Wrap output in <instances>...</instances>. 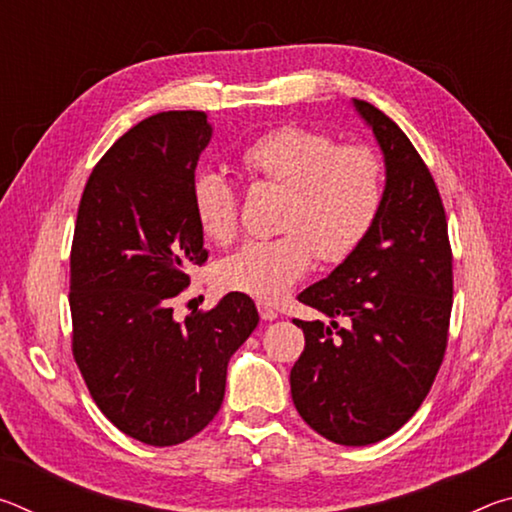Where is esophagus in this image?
Wrapping results in <instances>:
<instances>
[{"label":"esophagus","instance_id":"esophagus-1","mask_svg":"<svg viewBox=\"0 0 512 512\" xmlns=\"http://www.w3.org/2000/svg\"><path fill=\"white\" fill-rule=\"evenodd\" d=\"M257 309H259V316L262 320H275L277 318V311L268 305V302H257Z\"/></svg>","mask_w":512,"mask_h":512}]
</instances>
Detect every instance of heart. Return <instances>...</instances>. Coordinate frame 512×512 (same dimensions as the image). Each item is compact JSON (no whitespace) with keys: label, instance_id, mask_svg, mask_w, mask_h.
I'll list each match as a JSON object with an SVG mask.
<instances>
[{"label":"heart","instance_id":"obj_1","mask_svg":"<svg viewBox=\"0 0 512 512\" xmlns=\"http://www.w3.org/2000/svg\"><path fill=\"white\" fill-rule=\"evenodd\" d=\"M241 169L257 185L284 189L282 237L248 241L223 259L219 282L257 300H277L305 275L314 259L341 264L375 223L384 169L366 144H336L305 126L273 128L239 153ZM192 207L198 228L214 244H230L239 230V192L221 171L194 176Z\"/></svg>","mask_w":512,"mask_h":512}]
</instances>
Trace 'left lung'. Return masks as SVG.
<instances>
[{
    "mask_svg": "<svg viewBox=\"0 0 512 512\" xmlns=\"http://www.w3.org/2000/svg\"><path fill=\"white\" fill-rule=\"evenodd\" d=\"M354 108L384 151L386 189L361 246L298 296L332 323L296 318L305 350L291 397L320 436L361 447L395 433L429 395L447 350L454 273L429 167L391 117L361 99Z\"/></svg>",
    "mask_w": 512,
    "mask_h": 512,
    "instance_id": "8db88e82",
    "label": "left lung"
}]
</instances>
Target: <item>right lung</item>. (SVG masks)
<instances>
[{
	"label": "right lung",
	"mask_w": 512,
	"mask_h": 512,
	"mask_svg": "<svg viewBox=\"0 0 512 512\" xmlns=\"http://www.w3.org/2000/svg\"><path fill=\"white\" fill-rule=\"evenodd\" d=\"M201 110L140 121L94 164L69 255L72 354L101 413L144 445H180L219 413L228 361L259 323L246 293L173 318L207 262L192 207Z\"/></svg>",
	"instance_id": "obj_1"
}]
</instances>
